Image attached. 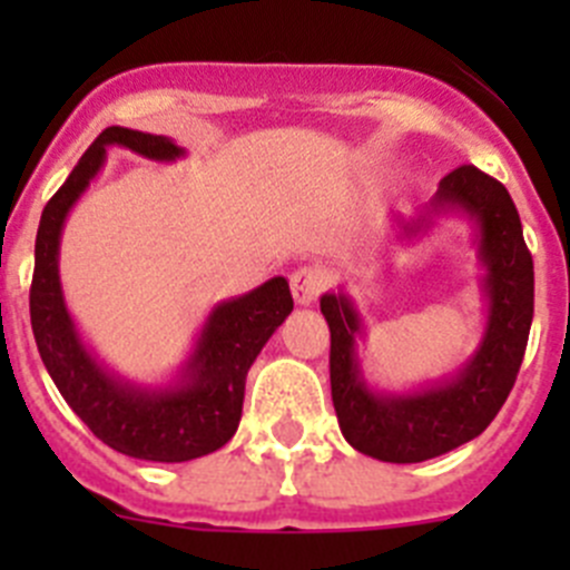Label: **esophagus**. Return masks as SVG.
<instances>
[{
    "mask_svg": "<svg viewBox=\"0 0 570 570\" xmlns=\"http://www.w3.org/2000/svg\"><path fill=\"white\" fill-rule=\"evenodd\" d=\"M325 291V271L316 265H302L291 274V294L299 305H311Z\"/></svg>",
    "mask_w": 570,
    "mask_h": 570,
    "instance_id": "obj_1",
    "label": "esophagus"
}]
</instances>
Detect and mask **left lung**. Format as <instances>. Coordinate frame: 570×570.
I'll use <instances>...</instances> for the list:
<instances>
[{"label": "left lung", "mask_w": 570, "mask_h": 570, "mask_svg": "<svg viewBox=\"0 0 570 570\" xmlns=\"http://www.w3.org/2000/svg\"><path fill=\"white\" fill-rule=\"evenodd\" d=\"M431 210L471 216L485 265V334L460 374L414 394H376L356 360L360 314L345 294L320 299L331 328V396L342 436L360 454L382 462L434 460L480 436L511 394L533 320V259L505 185L473 165H460L442 176ZM425 223L422 216L402 228L416 234Z\"/></svg>", "instance_id": "1"}]
</instances>
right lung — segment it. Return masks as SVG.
<instances>
[{"instance_id":"1","label":"right lung","mask_w":570,"mask_h":570,"mask_svg":"<svg viewBox=\"0 0 570 570\" xmlns=\"http://www.w3.org/2000/svg\"><path fill=\"white\" fill-rule=\"evenodd\" d=\"M119 145L170 163L185 150L168 136L105 128L45 205L37 230V265L30 282V328L39 356L73 414L119 454L150 462H188L214 454L236 434L245 376L262 345L294 311L288 279L274 276L239 299L210 311L179 382L139 387L108 374L79 340L59 285V236L90 179L105 165V148Z\"/></svg>"}]
</instances>
